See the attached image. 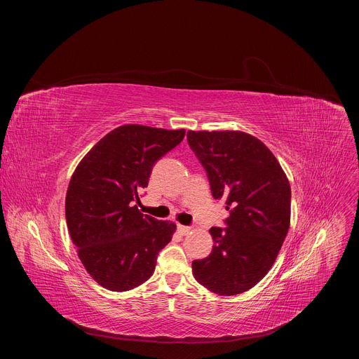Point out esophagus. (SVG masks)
Listing matches in <instances>:
<instances>
[{
  "label": "esophagus",
  "mask_w": 359,
  "mask_h": 359,
  "mask_svg": "<svg viewBox=\"0 0 359 359\" xmlns=\"http://www.w3.org/2000/svg\"><path fill=\"white\" fill-rule=\"evenodd\" d=\"M177 231H179L182 236H186V234L190 233V227H189V226H182V224H179V226H177Z\"/></svg>",
  "instance_id": "1"
}]
</instances>
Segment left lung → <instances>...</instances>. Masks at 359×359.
Segmentation results:
<instances>
[{
	"label": "left lung",
	"mask_w": 359,
	"mask_h": 359,
	"mask_svg": "<svg viewBox=\"0 0 359 359\" xmlns=\"http://www.w3.org/2000/svg\"><path fill=\"white\" fill-rule=\"evenodd\" d=\"M187 142L230 215L226 229H210L215 247L193 262L194 278L219 295L241 294L269 273L288 233V179L271 150L248 133L189 130Z\"/></svg>",
	"instance_id": "left-lung-1"
}]
</instances>
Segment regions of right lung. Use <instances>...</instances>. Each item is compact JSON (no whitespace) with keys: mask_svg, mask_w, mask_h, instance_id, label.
Returning <instances> with one entry per match:
<instances>
[{"mask_svg":"<svg viewBox=\"0 0 359 359\" xmlns=\"http://www.w3.org/2000/svg\"><path fill=\"white\" fill-rule=\"evenodd\" d=\"M186 130L123 125L102 137L76 166L65 198L72 243L90 277L111 291H128L155 271L176 224L142 215L139 191L155 163Z\"/></svg>","mask_w":359,"mask_h":359,"instance_id":"obj_1","label":"right lung"}]
</instances>
